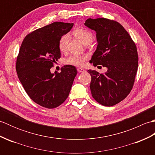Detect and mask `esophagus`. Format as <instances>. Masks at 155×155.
<instances>
[{"label":"esophagus","instance_id":"obj_1","mask_svg":"<svg viewBox=\"0 0 155 155\" xmlns=\"http://www.w3.org/2000/svg\"><path fill=\"white\" fill-rule=\"evenodd\" d=\"M77 71H78V72H85L84 69L82 68H78L77 69Z\"/></svg>","mask_w":155,"mask_h":155}]
</instances>
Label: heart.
<instances>
[{
    "mask_svg": "<svg viewBox=\"0 0 155 155\" xmlns=\"http://www.w3.org/2000/svg\"><path fill=\"white\" fill-rule=\"evenodd\" d=\"M73 35L78 40H79L84 45L91 43L93 39V36L89 31L84 28H77L73 31ZM69 41V36L64 35L61 38L58 42L59 50L62 52L66 51L67 45ZM87 57L85 56L71 55L65 59V63L68 65L74 66V67H82Z\"/></svg>",
    "mask_w": 155,
    "mask_h": 155,
    "instance_id": "heart-1",
    "label": "heart"
}]
</instances>
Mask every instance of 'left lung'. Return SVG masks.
I'll return each mask as SVG.
<instances>
[{
  "instance_id": "obj_1",
  "label": "left lung",
  "mask_w": 155,
  "mask_h": 155,
  "mask_svg": "<svg viewBox=\"0 0 155 155\" xmlns=\"http://www.w3.org/2000/svg\"><path fill=\"white\" fill-rule=\"evenodd\" d=\"M84 25L96 32L97 47L90 62L107 68L104 74L88 71L92 96L102 105L113 106L124 99L133 87L139 60L137 47L117 21L88 18Z\"/></svg>"
}]
</instances>
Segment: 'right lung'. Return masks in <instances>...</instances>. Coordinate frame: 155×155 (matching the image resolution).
<instances>
[{
	"instance_id": "1",
	"label": "right lung",
	"mask_w": 155,
	"mask_h": 155,
	"mask_svg": "<svg viewBox=\"0 0 155 155\" xmlns=\"http://www.w3.org/2000/svg\"><path fill=\"white\" fill-rule=\"evenodd\" d=\"M73 23L54 22L26 36L16 59V70L26 93L36 103L47 108L58 107L67 99L77 74L74 66L61 72L51 68L61 58L58 42Z\"/></svg>"
}]
</instances>
